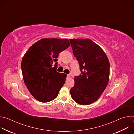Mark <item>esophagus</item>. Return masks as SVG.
<instances>
[{
	"mask_svg": "<svg viewBox=\"0 0 134 134\" xmlns=\"http://www.w3.org/2000/svg\"><path fill=\"white\" fill-rule=\"evenodd\" d=\"M70 77V76L69 75H67V78H69Z\"/></svg>",
	"mask_w": 134,
	"mask_h": 134,
	"instance_id": "34e87169",
	"label": "esophagus"
}]
</instances>
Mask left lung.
<instances>
[{"instance_id": "left-lung-1", "label": "left lung", "mask_w": 134, "mask_h": 134, "mask_svg": "<svg viewBox=\"0 0 134 134\" xmlns=\"http://www.w3.org/2000/svg\"><path fill=\"white\" fill-rule=\"evenodd\" d=\"M69 41L82 72L80 76L75 77V85L70 93L76 103L88 105L98 100L108 85L109 59L102 48L90 39Z\"/></svg>"}]
</instances>
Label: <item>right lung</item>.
<instances>
[{
  "label": "right lung",
  "instance_id": "obj_1",
  "mask_svg": "<svg viewBox=\"0 0 134 134\" xmlns=\"http://www.w3.org/2000/svg\"><path fill=\"white\" fill-rule=\"evenodd\" d=\"M67 39H42L25 53L21 68L25 84L33 97L48 102L58 96L67 75L57 71L58 54L68 48Z\"/></svg>",
  "mask_w": 134,
  "mask_h": 134
}]
</instances>
